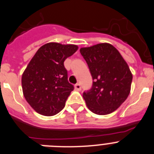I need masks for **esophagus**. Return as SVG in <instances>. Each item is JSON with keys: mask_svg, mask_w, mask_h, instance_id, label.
Wrapping results in <instances>:
<instances>
[{"mask_svg": "<svg viewBox=\"0 0 154 154\" xmlns=\"http://www.w3.org/2000/svg\"><path fill=\"white\" fill-rule=\"evenodd\" d=\"M75 89H76L77 91H80L82 89V86H81V84L80 83H76L75 85Z\"/></svg>", "mask_w": 154, "mask_h": 154, "instance_id": "34e87169", "label": "esophagus"}]
</instances>
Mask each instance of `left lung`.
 I'll use <instances>...</instances> for the list:
<instances>
[{"mask_svg": "<svg viewBox=\"0 0 154 154\" xmlns=\"http://www.w3.org/2000/svg\"><path fill=\"white\" fill-rule=\"evenodd\" d=\"M80 53L92 78V88L83 92L87 106L98 115L111 113L130 94L133 80L130 68L118 50L108 43L82 48Z\"/></svg>", "mask_w": 154, "mask_h": 154, "instance_id": "1", "label": "left lung"}]
</instances>
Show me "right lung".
I'll list each match as a JSON object with an SVG mask.
<instances>
[{
    "mask_svg": "<svg viewBox=\"0 0 154 154\" xmlns=\"http://www.w3.org/2000/svg\"><path fill=\"white\" fill-rule=\"evenodd\" d=\"M77 49L74 45L48 43L37 51L24 70L21 79L24 96L39 114L54 116L65 107L74 85L68 81L64 62Z\"/></svg>",
    "mask_w": 154,
    "mask_h": 154,
    "instance_id": "right-lung-1",
    "label": "right lung"
}]
</instances>
